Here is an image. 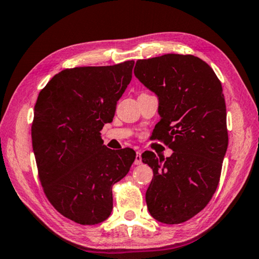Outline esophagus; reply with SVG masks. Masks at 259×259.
<instances>
[{
    "instance_id": "esophagus-1",
    "label": "esophagus",
    "mask_w": 259,
    "mask_h": 259,
    "mask_svg": "<svg viewBox=\"0 0 259 259\" xmlns=\"http://www.w3.org/2000/svg\"><path fill=\"white\" fill-rule=\"evenodd\" d=\"M142 163V152L137 151L136 152V159H135V164H140Z\"/></svg>"
}]
</instances>
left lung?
<instances>
[{
  "label": "left lung",
  "mask_w": 259,
  "mask_h": 259,
  "mask_svg": "<svg viewBox=\"0 0 259 259\" xmlns=\"http://www.w3.org/2000/svg\"><path fill=\"white\" fill-rule=\"evenodd\" d=\"M134 73L159 99L161 119L153 138L174 151L166 159L143 153V162L153 169L148 211L163 224H181L208 204L221 178L229 145L222 83L192 55L140 59Z\"/></svg>",
  "instance_id": "1"
}]
</instances>
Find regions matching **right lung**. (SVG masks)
Wrapping results in <instances>:
<instances>
[{
	"label": "right lung",
	"mask_w": 259,
	"mask_h": 259,
	"mask_svg": "<svg viewBox=\"0 0 259 259\" xmlns=\"http://www.w3.org/2000/svg\"><path fill=\"white\" fill-rule=\"evenodd\" d=\"M135 61L59 72L38 94L32 124L38 177L57 211L96 225L113 209L112 187L129 172L131 148L109 150L100 130L133 77Z\"/></svg>",
	"instance_id": "add662e5"
}]
</instances>
